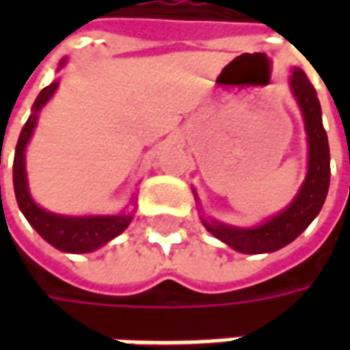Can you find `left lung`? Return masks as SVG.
Listing matches in <instances>:
<instances>
[{
  "label": "left lung",
  "mask_w": 350,
  "mask_h": 350,
  "mask_svg": "<svg viewBox=\"0 0 350 350\" xmlns=\"http://www.w3.org/2000/svg\"><path fill=\"white\" fill-rule=\"evenodd\" d=\"M291 90L300 105L306 133H308V174L298 195L285 210L253 228H238L217 221L202 219L204 227L217 240L232 250L247 255L271 253L296 240L309 227L323 208L330 185V148L323 125L321 103L306 72L294 69L291 75Z\"/></svg>",
  "instance_id": "8db88e82"
}]
</instances>
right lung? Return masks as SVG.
<instances>
[{
  "instance_id": "1",
  "label": "right lung",
  "mask_w": 350,
  "mask_h": 350,
  "mask_svg": "<svg viewBox=\"0 0 350 350\" xmlns=\"http://www.w3.org/2000/svg\"><path fill=\"white\" fill-rule=\"evenodd\" d=\"M64 65V62H62ZM57 90V82H52L50 86L42 90L33 103V112L27 118L26 125L20 133L16 152H14V163H12V183H14V195L22 213L26 215L29 225L39 234L52 243L56 250L65 253H90L99 250L116 236H120L129 227L133 215H86V217H67L59 213H50L42 210L41 206L33 202V198L27 189L26 178V146L33 135L37 125V114L46 100L54 95Z\"/></svg>"
}]
</instances>
